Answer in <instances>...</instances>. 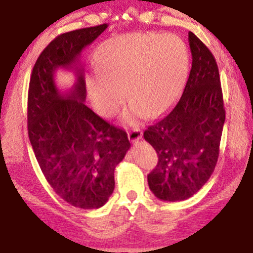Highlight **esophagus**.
<instances>
[{"instance_id":"obj_1","label":"esophagus","mask_w":253,"mask_h":253,"mask_svg":"<svg viewBox=\"0 0 253 253\" xmlns=\"http://www.w3.org/2000/svg\"><path fill=\"white\" fill-rule=\"evenodd\" d=\"M141 137H142V132H141L139 128H134V129L130 130V132H128V140L132 143L136 142V141H139Z\"/></svg>"}]
</instances>
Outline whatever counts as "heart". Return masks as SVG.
Masks as SVG:
<instances>
[{
	"label": "heart",
	"mask_w": 253,
	"mask_h": 253,
	"mask_svg": "<svg viewBox=\"0 0 253 253\" xmlns=\"http://www.w3.org/2000/svg\"><path fill=\"white\" fill-rule=\"evenodd\" d=\"M188 52L174 35L130 33L103 43L93 55L86 87L102 117L116 116L130 98L124 119L134 124L147 114L158 116L177 98L186 76Z\"/></svg>",
	"instance_id": "b5f03b06"
}]
</instances>
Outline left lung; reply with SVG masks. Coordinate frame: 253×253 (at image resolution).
Returning <instances> with one entry per match:
<instances>
[{
    "label": "left lung",
    "instance_id": "left-lung-1",
    "mask_svg": "<svg viewBox=\"0 0 253 253\" xmlns=\"http://www.w3.org/2000/svg\"><path fill=\"white\" fill-rule=\"evenodd\" d=\"M190 76L173 109L144 130L158 164L148 174L150 191L164 201L191 198L206 184L217 163L225 120L220 74L214 55L188 32Z\"/></svg>",
    "mask_w": 253,
    "mask_h": 253
}]
</instances>
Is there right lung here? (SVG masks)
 <instances>
[{"instance_id": "right-lung-1", "label": "right lung", "mask_w": 253, "mask_h": 253, "mask_svg": "<svg viewBox=\"0 0 253 253\" xmlns=\"http://www.w3.org/2000/svg\"><path fill=\"white\" fill-rule=\"evenodd\" d=\"M106 28L102 24L58 36L37 59L30 79L28 130L37 161L54 192L83 210L106 204L114 190V169L130 148L124 129L84 103L85 79L79 58ZM59 69L74 74L72 89L57 85Z\"/></svg>"}]
</instances>
